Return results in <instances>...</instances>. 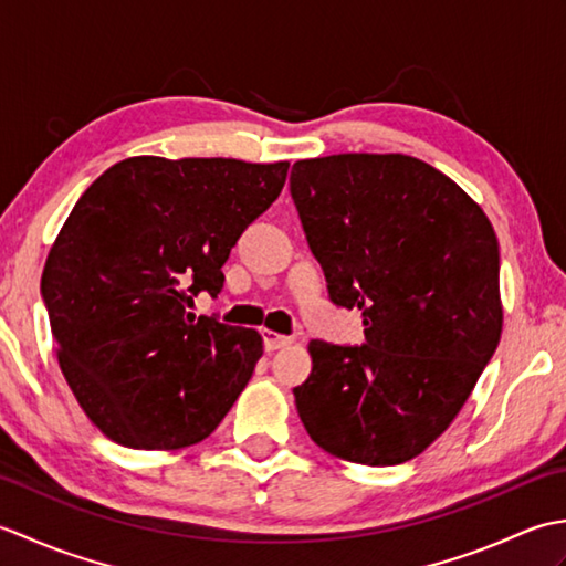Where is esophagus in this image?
<instances>
[{"label":"esophagus","instance_id":"34e87169","mask_svg":"<svg viewBox=\"0 0 566 566\" xmlns=\"http://www.w3.org/2000/svg\"><path fill=\"white\" fill-rule=\"evenodd\" d=\"M292 343H294V338H290V335H280L274 331H262V345H264V350H268V353L282 350V347L292 345Z\"/></svg>","mask_w":566,"mask_h":566}]
</instances>
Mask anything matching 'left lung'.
<instances>
[{"label":"left lung","mask_w":566,"mask_h":566,"mask_svg":"<svg viewBox=\"0 0 566 566\" xmlns=\"http://www.w3.org/2000/svg\"><path fill=\"white\" fill-rule=\"evenodd\" d=\"M292 199L333 304L365 343L311 340L296 411L347 462L413 460L450 428L501 340L499 240L482 207L401 153L298 160Z\"/></svg>","instance_id":"left-lung-1"}]
</instances>
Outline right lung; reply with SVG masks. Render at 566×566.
I'll return each instance as SVG.
<instances>
[{
    "instance_id": "obj_1",
    "label": "right lung",
    "mask_w": 566,
    "mask_h": 566,
    "mask_svg": "<svg viewBox=\"0 0 566 566\" xmlns=\"http://www.w3.org/2000/svg\"><path fill=\"white\" fill-rule=\"evenodd\" d=\"M290 163L112 165L48 252L41 294L67 387L106 438L179 450L209 438L245 389L262 338L189 314L223 290L240 233L280 197Z\"/></svg>"
}]
</instances>
